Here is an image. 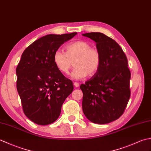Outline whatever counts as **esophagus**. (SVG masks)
Masks as SVG:
<instances>
[{
    "instance_id": "34e87169",
    "label": "esophagus",
    "mask_w": 151,
    "mask_h": 151,
    "mask_svg": "<svg viewBox=\"0 0 151 151\" xmlns=\"http://www.w3.org/2000/svg\"><path fill=\"white\" fill-rule=\"evenodd\" d=\"M74 86H75L76 88H78L79 86V84L78 82H74Z\"/></svg>"
}]
</instances>
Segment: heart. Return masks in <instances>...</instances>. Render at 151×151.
<instances>
[{
  "label": "heart",
  "mask_w": 151,
  "mask_h": 151,
  "mask_svg": "<svg viewBox=\"0 0 151 151\" xmlns=\"http://www.w3.org/2000/svg\"><path fill=\"white\" fill-rule=\"evenodd\" d=\"M66 52L58 50L53 60L57 68L67 75L74 62L75 69L71 73L74 79H82L86 76H93L98 72L101 65V54L96 48L84 40L75 41L65 46Z\"/></svg>",
  "instance_id": "1"
}]
</instances>
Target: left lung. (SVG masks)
Returning <instances> with one entry per match:
<instances>
[{"label": "left lung", "mask_w": 151, "mask_h": 151, "mask_svg": "<svg viewBox=\"0 0 151 151\" xmlns=\"http://www.w3.org/2000/svg\"><path fill=\"white\" fill-rule=\"evenodd\" d=\"M95 41L101 54L98 72L81 85L82 110L94 123L106 124L124 113L130 97V70L127 58L116 41L101 32L84 34Z\"/></svg>", "instance_id": "8db88e82"}]
</instances>
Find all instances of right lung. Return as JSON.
<instances>
[{"label":"right lung","mask_w":151,"mask_h":151,"mask_svg":"<svg viewBox=\"0 0 151 151\" xmlns=\"http://www.w3.org/2000/svg\"><path fill=\"white\" fill-rule=\"evenodd\" d=\"M76 34L47 35L30 45L22 54L16 68L17 89L24 114L35 123H54L73 91V82L57 68L53 56Z\"/></svg>","instance_id":"1"}]
</instances>
